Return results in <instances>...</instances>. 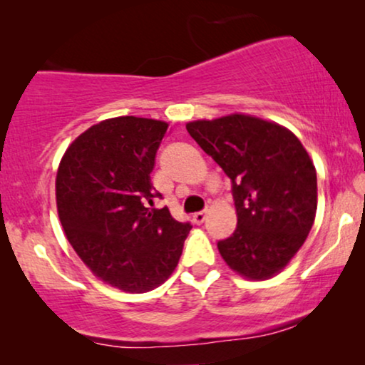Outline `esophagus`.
<instances>
[{
    "label": "esophagus",
    "mask_w": 365,
    "mask_h": 365,
    "mask_svg": "<svg viewBox=\"0 0 365 365\" xmlns=\"http://www.w3.org/2000/svg\"><path fill=\"white\" fill-rule=\"evenodd\" d=\"M206 217H207V212L206 211H201V212H196L192 216V222L194 224H202L204 221H206Z\"/></svg>",
    "instance_id": "1"
}]
</instances>
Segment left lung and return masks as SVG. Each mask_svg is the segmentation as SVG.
Returning a JSON list of instances; mask_svg holds the SVG:
<instances>
[{"label": "left lung", "instance_id": "obj_1", "mask_svg": "<svg viewBox=\"0 0 365 365\" xmlns=\"http://www.w3.org/2000/svg\"><path fill=\"white\" fill-rule=\"evenodd\" d=\"M187 133L232 181L237 227L217 242L234 272L266 281L306 242L317 211L316 168L296 134L234 113L186 124Z\"/></svg>", "mask_w": 365, "mask_h": 365}]
</instances>
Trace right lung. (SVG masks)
I'll return each mask as SVG.
<instances>
[{
    "mask_svg": "<svg viewBox=\"0 0 365 365\" xmlns=\"http://www.w3.org/2000/svg\"><path fill=\"white\" fill-rule=\"evenodd\" d=\"M168 123L119 116L69 144L56 174L63 231L79 259L108 286L141 294L166 282L191 226L151 211V173Z\"/></svg>",
    "mask_w": 365,
    "mask_h": 365,
    "instance_id": "obj_1",
    "label": "right lung"
}]
</instances>
